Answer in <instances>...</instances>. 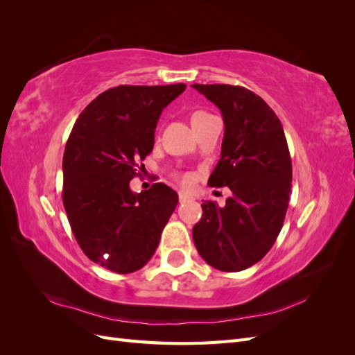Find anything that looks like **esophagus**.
I'll use <instances>...</instances> for the list:
<instances>
[{
	"label": "esophagus",
	"mask_w": 355,
	"mask_h": 355,
	"mask_svg": "<svg viewBox=\"0 0 355 355\" xmlns=\"http://www.w3.org/2000/svg\"><path fill=\"white\" fill-rule=\"evenodd\" d=\"M192 197L191 196H188V194H185V192H179V201L180 202H187V201H189Z\"/></svg>",
	"instance_id": "esophagus-1"
}]
</instances>
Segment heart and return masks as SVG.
<instances>
[{
    "label": "heart",
    "mask_w": 355,
    "mask_h": 355,
    "mask_svg": "<svg viewBox=\"0 0 355 355\" xmlns=\"http://www.w3.org/2000/svg\"><path fill=\"white\" fill-rule=\"evenodd\" d=\"M202 115H207V112H204V111H197V112H194V115H192V120H196V118H198V116H202ZM180 182L184 185H191L192 184V176H189V175H184V176H180Z\"/></svg>",
    "instance_id": "obj_1"
}]
</instances>
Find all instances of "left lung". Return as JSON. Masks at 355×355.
<instances>
[{"label":"left lung","instance_id":"8db88e82","mask_svg":"<svg viewBox=\"0 0 355 355\" xmlns=\"http://www.w3.org/2000/svg\"><path fill=\"white\" fill-rule=\"evenodd\" d=\"M220 110L225 133L210 187H228L223 207L201 204L192 230L200 256L213 268L237 272L259 262L283 228L292 188V159L283 125L261 96L240 85L194 84Z\"/></svg>","mask_w":355,"mask_h":355}]
</instances>
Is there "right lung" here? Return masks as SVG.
Returning <instances> with one entry per match:
<instances>
[{"mask_svg": "<svg viewBox=\"0 0 355 355\" xmlns=\"http://www.w3.org/2000/svg\"><path fill=\"white\" fill-rule=\"evenodd\" d=\"M185 84L118 85L75 121L63 153L62 200L73 237L94 263L135 272L155 253L178 194L154 184L136 194L130 180L154 148L158 118Z\"/></svg>", "mask_w": 355, "mask_h": 355, "instance_id": "obj_1", "label": "right lung"}]
</instances>
